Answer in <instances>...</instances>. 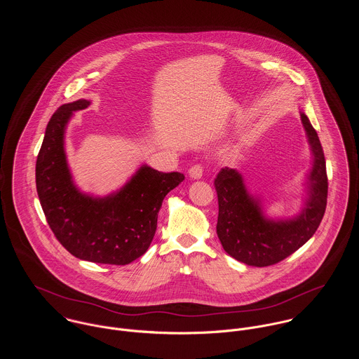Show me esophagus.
<instances>
[{"mask_svg":"<svg viewBox=\"0 0 359 359\" xmlns=\"http://www.w3.org/2000/svg\"><path fill=\"white\" fill-rule=\"evenodd\" d=\"M188 174H189V177H191L192 180H201L202 175H203V167H202V164H195L194 167H191L189 171H188Z\"/></svg>","mask_w":359,"mask_h":359,"instance_id":"1","label":"esophagus"}]
</instances>
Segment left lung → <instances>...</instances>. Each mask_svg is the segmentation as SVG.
Listing matches in <instances>:
<instances>
[{"instance_id": "obj_1", "label": "left lung", "mask_w": 359, "mask_h": 359, "mask_svg": "<svg viewBox=\"0 0 359 359\" xmlns=\"http://www.w3.org/2000/svg\"><path fill=\"white\" fill-rule=\"evenodd\" d=\"M300 116L312 161L306 175V196L296 215L268 217L261 198L250 194L235 168H222L214 181L218 239L229 256L246 265L268 266L293 255L312 238L325 214L327 177L323 149L307 114L300 111Z\"/></svg>"}]
</instances>
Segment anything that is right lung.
I'll return each mask as SVG.
<instances>
[{
	"label": "right lung",
	"instance_id": "add662e5",
	"mask_svg": "<svg viewBox=\"0 0 359 359\" xmlns=\"http://www.w3.org/2000/svg\"><path fill=\"white\" fill-rule=\"evenodd\" d=\"M90 104L87 100L65 103L52 114L36 163L37 194L52 232L70 255L126 265L149 249L163 199L185 177L142 164L106 196L80 191L67 164L65 133L74 111Z\"/></svg>",
	"mask_w": 359,
	"mask_h": 359
}]
</instances>
